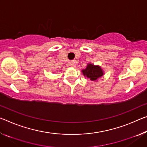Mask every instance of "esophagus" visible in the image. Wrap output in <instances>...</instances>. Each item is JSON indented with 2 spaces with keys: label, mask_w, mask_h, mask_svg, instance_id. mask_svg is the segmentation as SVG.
I'll use <instances>...</instances> for the list:
<instances>
[{
  "label": "esophagus",
  "mask_w": 147,
  "mask_h": 147,
  "mask_svg": "<svg viewBox=\"0 0 147 147\" xmlns=\"http://www.w3.org/2000/svg\"><path fill=\"white\" fill-rule=\"evenodd\" d=\"M69 64H70V66H71V67H73V65H74V63L73 62V61H71L69 63Z\"/></svg>",
  "instance_id": "34e87169"
}]
</instances>
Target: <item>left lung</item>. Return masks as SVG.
I'll use <instances>...</instances> for the list:
<instances>
[{"instance_id":"8db88e82","label":"left lung","mask_w":147,"mask_h":147,"mask_svg":"<svg viewBox=\"0 0 147 147\" xmlns=\"http://www.w3.org/2000/svg\"><path fill=\"white\" fill-rule=\"evenodd\" d=\"M82 72L84 76L92 81L97 80L104 74L103 69L99 65H94L91 63H88L87 67L85 69H83Z\"/></svg>"}]
</instances>
